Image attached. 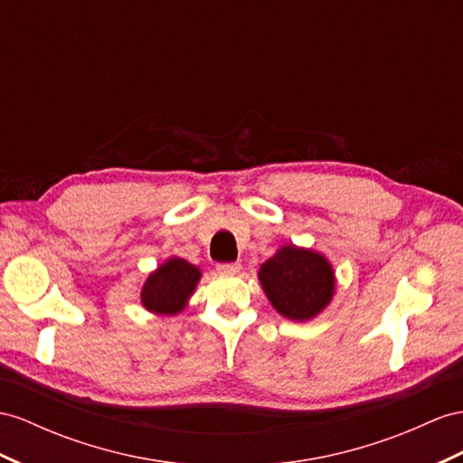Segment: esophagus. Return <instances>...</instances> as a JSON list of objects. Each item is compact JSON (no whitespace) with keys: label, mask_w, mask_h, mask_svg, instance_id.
Masks as SVG:
<instances>
[{"label":"esophagus","mask_w":463,"mask_h":463,"mask_svg":"<svg viewBox=\"0 0 463 463\" xmlns=\"http://www.w3.org/2000/svg\"><path fill=\"white\" fill-rule=\"evenodd\" d=\"M217 269H219V274H222V276H234V274H239V271H241V264L239 262L219 264Z\"/></svg>","instance_id":"1"}]
</instances>
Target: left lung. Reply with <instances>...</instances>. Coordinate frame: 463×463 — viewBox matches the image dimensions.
<instances>
[{
	"label": "left lung",
	"mask_w": 463,
	"mask_h": 463,
	"mask_svg": "<svg viewBox=\"0 0 463 463\" xmlns=\"http://www.w3.org/2000/svg\"><path fill=\"white\" fill-rule=\"evenodd\" d=\"M262 283L271 307L289 321L305 323L323 313L335 298L336 278L333 264L321 252L295 244L279 250L260 266Z\"/></svg>",
	"instance_id": "8db88e82"
}]
</instances>
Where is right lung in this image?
I'll use <instances>...</instances> for the list:
<instances>
[{
  "label": "right lung",
  "mask_w": 463,
  "mask_h": 463,
  "mask_svg": "<svg viewBox=\"0 0 463 463\" xmlns=\"http://www.w3.org/2000/svg\"><path fill=\"white\" fill-rule=\"evenodd\" d=\"M201 279V269L187 260L172 256L146 278L140 303L148 313L172 317L182 313Z\"/></svg>",
  "instance_id": "obj_1"
}]
</instances>
